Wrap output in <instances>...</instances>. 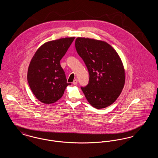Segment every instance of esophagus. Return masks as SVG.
I'll return each mask as SVG.
<instances>
[{"label": "esophagus", "instance_id": "34e87169", "mask_svg": "<svg viewBox=\"0 0 158 158\" xmlns=\"http://www.w3.org/2000/svg\"><path fill=\"white\" fill-rule=\"evenodd\" d=\"M77 83V79H75L73 81V85H76Z\"/></svg>", "mask_w": 158, "mask_h": 158}]
</instances>
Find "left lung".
Segmentation results:
<instances>
[{
    "mask_svg": "<svg viewBox=\"0 0 158 158\" xmlns=\"http://www.w3.org/2000/svg\"><path fill=\"white\" fill-rule=\"evenodd\" d=\"M76 50L88 69V84L81 89L90 105L97 109L111 105L125 82L124 69L113 47L104 41L78 37Z\"/></svg>",
    "mask_w": 158,
    "mask_h": 158,
    "instance_id": "left-lung-1",
    "label": "left lung"
}]
</instances>
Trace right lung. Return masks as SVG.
I'll return each mask as SVG.
<instances>
[{"label":"right lung","instance_id":"add662e5","mask_svg":"<svg viewBox=\"0 0 158 158\" xmlns=\"http://www.w3.org/2000/svg\"><path fill=\"white\" fill-rule=\"evenodd\" d=\"M75 37L47 42L35 53L28 70L27 79L32 93L45 104L56 102L71 83L67 82L60 61L65 55Z\"/></svg>","mask_w":158,"mask_h":158}]
</instances>
